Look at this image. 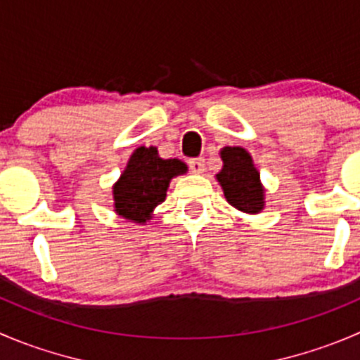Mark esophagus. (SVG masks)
I'll list each match as a JSON object with an SVG mask.
<instances>
[{
	"label": "esophagus",
	"mask_w": 360,
	"mask_h": 360,
	"mask_svg": "<svg viewBox=\"0 0 360 360\" xmlns=\"http://www.w3.org/2000/svg\"><path fill=\"white\" fill-rule=\"evenodd\" d=\"M190 169H191V172L193 174H202L204 172V169H205V160L204 158H193V160H190Z\"/></svg>",
	"instance_id": "1"
}]
</instances>
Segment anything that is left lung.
<instances>
[{"mask_svg":"<svg viewBox=\"0 0 360 360\" xmlns=\"http://www.w3.org/2000/svg\"><path fill=\"white\" fill-rule=\"evenodd\" d=\"M219 158L223 167L216 174V179L226 202L246 214H258L264 211L265 188L250 153L240 146H226L219 151Z\"/></svg>","mask_w":360,"mask_h":360,"instance_id":"left-lung-1","label":"left lung"}]
</instances>
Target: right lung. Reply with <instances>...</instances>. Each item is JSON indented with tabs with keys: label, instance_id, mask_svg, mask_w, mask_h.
I'll list each match as a JSON object with an SVG mask.
<instances>
[{
	"label": "right lung",
	"instance_id": "1",
	"mask_svg": "<svg viewBox=\"0 0 360 360\" xmlns=\"http://www.w3.org/2000/svg\"><path fill=\"white\" fill-rule=\"evenodd\" d=\"M188 172V165L177 158H160L158 149H135L112 186L114 211L128 221L144 225L155 216V209L165 200L174 177Z\"/></svg>",
	"mask_w": 360,
	"mask_h": 360
}]
</instances>
